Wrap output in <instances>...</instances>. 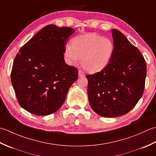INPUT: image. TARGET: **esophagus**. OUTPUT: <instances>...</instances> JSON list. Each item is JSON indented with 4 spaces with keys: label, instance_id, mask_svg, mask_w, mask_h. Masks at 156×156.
Wrapping results in <instances>:
<instances>
[{
    "label": "esophagus",
    "instance_id": "1",
    "mask_svg": "<svg viewBox=\"0 0 156 156\" xmlns=\"http://www.w3.org/2000/svg\"><path fill=\"white\" fill-rule=\"evenodd\" d=\"M78 76H79V77H85V75H84V73H83L82 71H79Z\"/></svg>",
    "mask_w": 156,
    "mask_h": 156
}]
</instances>
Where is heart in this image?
<instances>
[{"label":"heart","instance_id":"b5f03b06","mask_svg":"<svg viewBox=\"0 0 156 156\" xmlns=\"http://www.w3.org/2000/svg\"><path fill=\"white\" fill-rule=\"evenodd\" d=\"M114 50V44L109 38L87 33L73 38L72 44H66L64 56L69 65L75 64L81 58V66L85 71L96 73L108 66Z\"/></svg>","mask_w":156,"mask_h":156}]
</instances>
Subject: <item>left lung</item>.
<instances>
[{
    "mask_svg": "<svg viewBox=\"0 0 156 156\" xmlns=\"http://www.w3.org/2000/svg\"><path fill=\"white\" fill-rule=\"evenodd\" d=\"M111 32L115 48L112 60L101 71L86 76L91 108L107 118L124 115L135 106L144 94L147 72L137 48L118 30Z\"/></svg>",
    "mask_w": 156,
    "mask_h": 156,
    "instance_id": "1",
    "label": "left lung"
}]
</instances>
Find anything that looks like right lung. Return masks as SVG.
<instances>
[{"label": "right lung", "instance_id": "1", "mask_svg": "<svg viewBox=\"0 0 156 156\" xmlns=\"http://www.w3.org/2000/svg\"><path fill=\"white\" fill-rule=\"evenodd\" d=\"M75 30L50 24L22 46L12 65L11 79L18 102L38 116L56 112L69 88L78 79V71L66 64L64 50Z\"/></svg>", "mask_w": 156, "mask_h": 156}]
</instances>
